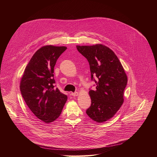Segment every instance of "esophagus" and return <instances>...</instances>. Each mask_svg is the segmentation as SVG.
Segmentation results:
<instances>
[{
  "label": "esophagus",
  "instance_id": "obj_1",
  "mask_svg": "<svg viewBox=\"0 0 157 157\" xmlns=\"http://www.w3.org/2000/svg\"><path fill=\"white\" fill-rule=\"evenodd\" d=\"M71 95H72L73 96H77L78 95V92H75V93H71Z\"/></svg>",
  "mask_w": 157,
  "mask_h": 157
}]
</instances>
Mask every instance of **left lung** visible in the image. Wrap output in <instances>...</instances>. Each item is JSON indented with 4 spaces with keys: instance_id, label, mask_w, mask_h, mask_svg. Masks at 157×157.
Returning <instances> with one entry per match:
<instances>
[{
    "instance_id": "1",
    "label": "left lung",
    "mask_w": 157,
    "mask_h": 157,
    "mask_svg": "<svg viewBox=\"0 0 157 157\" xmlns=\"http://www.w3.org/2000/svg\"><path fill=\"white\" fill-rule=\"evenodd\" d=\"M90 66L91 81L96 89H89L91 104L87 115L97 122L113 117L124 102V92L127 77L117 56L108 47L98 44L93 46H76Z\"/></svg>"
}]
</instances>
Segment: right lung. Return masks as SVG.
Wrapping results in <instances>:
<instances>
[{"mask_svg": "<svg viewBox=\"0 0 157 157\" xmlns=\"http://www.w3.org/2000/svg\"><path fill=\"white\" fill-rule=\"evenodd\" d=\"M66 47L44 46L38 50L26 66L20 92L32 113L45 123L60 116L67 96L56 87L54 67Z\"/></svg>", "mask_w": 157, "mask_h": 157, "instance_id": "1", "label": "right lung"}]
</instances>
